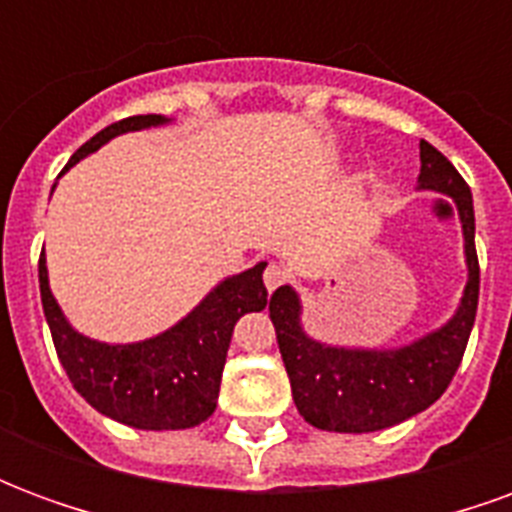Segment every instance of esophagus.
<instances>
[{
    "label": "esophagus",
    "instance_id": "1",
    "mask_svg": "<svg viewBox=\"0 0 512 512\" xmlns=\"http://www.w3.org/2000/svg\"><path fill=\"white\" fill-rule=\"evenodd\" d=\"M263 282H266L268 293H271V290L282 288V285L288 282V271L282 266H268L266 274H263Z\"/></svg>",
    "mask_w": 512,
    "mask_h": 512
}]
</instances>
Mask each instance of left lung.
<instances>
[{
  "label": "left lung",
  "mask_w": 512,
  "mask_h": 512,
  "mask_svg": "<svg viewBox=\"0 0 512 512\" xmlns=\"http://www.w3.org/2000/svg\"><path fill=\"white\" fill-rule=\"evenodd\" d=\"M419 191L447 194L458 208L466 257V288L461 304L439 329L397 348L329 345L304 332L301 299L290 285L268 301L271 323L299 414L310 425L334 433H373L406 422L433 406L450 386L472 334L480 266L474 249L472 191L439 150L419 142Z\"/></svg>",
  "instance_id": "8db88e82"
}]
</instances>
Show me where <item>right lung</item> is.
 I'll return each instance as SVG.
<instances>
[{
  "instance_id": "1",
  "label": "right lung",
  "mask_w": 512,
  "mask_h": 512,
  "mask_svg": "<svg viewBox=\"0 0 512 512\" xmlns=\"http://www.w3.org/2000/svg\"><path fill=\"white\" fill-rule=\"evenodd\" d=\"M172 117L136 115L106 126L84 142L62 172L128 131L169 126ZM54 191V189H51ZM266 263L224 277L194 310L167 332L139 343H101L76 332L49 288L46 255H40V301L73 389L104 417L139 430H183L211 417L227 362V348L241 315L268 304Z\"/></svg>"
}]
</instances>
